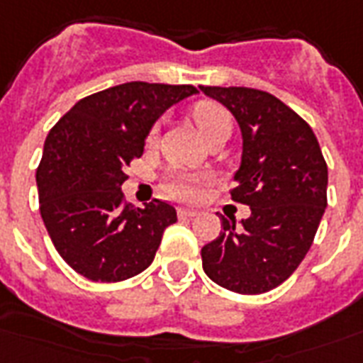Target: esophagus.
Masks as SVG:
<instances>
[{"instance_id": "1", "label": "esophagus", "mask_w": 363, "mask_h": 363, "mask_svg": "<svg viewBox=\"0 0 363 363\" xmlns=\"http://www.w3.org/2000/svg\"><path fill=\"white\" fill-rule=\"evenodd\" d=\"M178 214H179V216H189V218H191V216H197V214H199V211H197V208L182 207L178 211Z\"/></svg>"}]
</instances>
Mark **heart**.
<instances>
[{
	"label": "heart",
	"mask_w": 363,
	"mask_h": 363,
	"mask_svg": "<svg viewBox=\"0 0 363 363\" xmlns=\"http://www.w3.org/2000/svg\"><path fill=\"white\" fill-rule=\"evenodd\" d=\"M193 121L199 129V133L203 139H207L208 135L216 133L220 129H230L232 127V120L230 113L226 112V108L216 102H199L193 106L191 110ZM156 135V129H152L149 135V141H152ZM203 184V176H195V174H170L166 176L162 182V189L176 199H195L199 193V185Z\"/></svg>",
	"instance_id": "heart-1"
}]
</instances>
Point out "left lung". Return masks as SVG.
Instances as JSON below:
<instances>
[{"mask_svg":"<svg viewBox=\"0 0 363 363\" xmlns=\"http://www.w3.org/2000/svg\"><path fill=\"white\" fill-rule=\"evenodd\" d=\"M199 89L240 123L242 166L230 195L251 208L242 226L222 216L218 238L201 250L203 269L232 292H269L313 243L327 207V162L311 127L277 96L247 86Z\"/></svg>","mask_w":363,"mask_h":363,"instance_id":"obj_1","label":"left lung"}]
</instances>
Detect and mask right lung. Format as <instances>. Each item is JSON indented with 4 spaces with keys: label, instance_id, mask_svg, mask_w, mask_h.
Returning a JSON list of instances; mask_svg holds the SVG:
<instances>
[{
    "label": "right lung",
    "instance_id": "right-lung-1",
    "mask_svg": "<svg viewBox=\"0 0 363 363\" xmlns=\"http://www.w3.org/2000/svg\"><path fill=\"white\" fill-rule=\"evenodd\" d=\"M195 92L193 84H118L79 100L50 129L36 168L40 214L57 253L81 277L121 282L152 263L176 208L160 199L135 208L121 184L160 113Z\"/></svg>",
    "mask_w": 363,
    "mask_h": 363
}]
</instances>
